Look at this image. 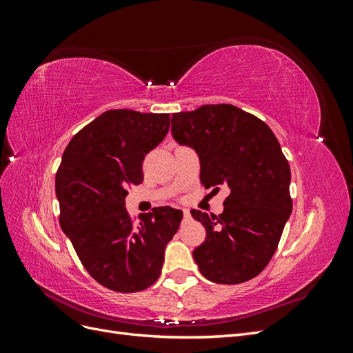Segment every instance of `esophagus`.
<instances>
[{
    "instance_id": "obj_1",
    "label": "esophagus",
    "mask_w": 353,
    "mask_h": 353,
    "mask_svg": "<svg viewBox=\"0 0 353 353\" xmlns=\"http://www.w3.org/2000/svg\"><path fill=\"white\" fill-rule=\"evenodd\" d=\"M183 212H184V219H190V216H191V215H190V210H188V209H184Z\"/></svg>"
}]
</instances>
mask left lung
Masks as SVG:
<instances>
[{
	"instance_id": "obj_1",
	"label": "left lung",
	"mask_w": 353,
	"mask_h": 353,
	"mask_svg": "<svg viewBox=\"0 0 353 353\" xmlns=\"http://www.w3.org/2000/svg\"><path fill=\"white\" fill-rule=\"evenodd\" d=\"M172 135L200 159V183L230 188L219 216L193 209L206 240L193 258L203 276L240 284L259 275L274 256L290 216V165L259 117L232 104H205L172 114Z\"/></svg>"
}]
</instances>
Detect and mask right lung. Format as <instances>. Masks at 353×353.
Listing matches in <instances>:
<instances>
[{"label": "right lung", "instance_id": "right-lung-1", "mask_svg": "<svg viewBox=\"0 0 353 353\" xmlns=\"http://www.w3.org/2000/svg\"><path fill=\"white\" fill-rule=\"evenodd\" d=\"M168 113L108 110L74 134L56 174L60 225L83 268L119 293L156 283L165 248L183 210L154 208L135 221L125 208L128 188L144 179L145 154L169 131Z\"/></svg>", "mask_w": 353, "mask_h": 353}]
</instances>
